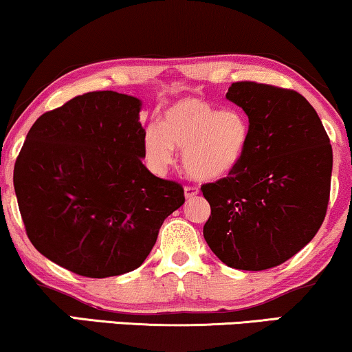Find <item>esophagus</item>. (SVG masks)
Masks as SVG:
<instances>
[{
    "mask_svg": "<svg viewBox=\"0 0 352 352\" xmlns=\"http://www.w3.org/2000/svg\"><path fill=\"white\" fill-rule=\"evenodd\" d=\"M199 195V190L197 186H185V198L191 199V198H197Z\"/></svg>",
    "mask_w": 352,
    "mask_h": 352,
    "instance_id": "esophagus-1",
    "label": "esophagus"
}]
</instances>
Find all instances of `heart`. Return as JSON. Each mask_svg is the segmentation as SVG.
I'll use <instances>...</instances> for the list:
<instances>
[{"label": "heart", "mask_w": 352, "mask_h": 352, "mask_svg": "<svg viewBox=\"0 0 352 352\" xmlns=\"http://www.w3.org/2000/svg\"><path fill=\"white\" fill-rule=\"evenodd\" d=\"M250 126L235 110H219L199 99H182L164 113L162 124H151L143 138L146 166L155 173L167 170L175 148L184 151V167L191 179H224L247 153Z\"/></svg>", "instance_id": "b5f03b06"}]
</instances>
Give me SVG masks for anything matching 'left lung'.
I'll return each instance as SVG.
<instances>
[{"label": "left lung", "instance_id": "obj_1", "mask_svg": "<svg viewBox=\"0 0 352 352\" xmlns=\"http://www.w3.org/2000/svg\"><path fill=\"white\" fill-rule=\"evenodd\" d=\"M226 99L247 113L250 141L229 177L201 186L211 206L203 235L230 268L268 270L302 250L322 226L330 199V138L296 91L242 81Z\"/></svg>", "mask_w": 352, "mask_h": 352}]
</instances>
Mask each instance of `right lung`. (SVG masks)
Instances as JSON below:
<instances>
[{"label": "right lung", "instance_id": "1", "mask_svg": "<svg viewBox=\"0 0 352 352\" xmlns=\"http://www.w3.org/2000/svg\"><path fill=\"white\" fill-rule=\"evenodd\" d=\"M138 97L87 92L32 124L14 191L32 245L73 273L109 278L140 268L184 188L143 164Z\"/></svg>", "mask_w": 352, "mask_h": 352}]
</instances>
